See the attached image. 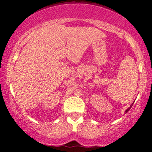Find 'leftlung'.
Wrapping results in <instances>:
<instances>
[{
	"label": "left lung",
	"mask_w": 152,
	"mask_h": 152,
	"mask_svg": "<svg viewBox=\"0 0 152 152\" xmlns=\"http://www.w3.org/2000/svg\"><path fill=\"white\" fill-rule=\"evenodd\" d=\"M132 105H133V104H131V106H130V107H128V109H127V110H125V113H128V111H129V110H130V109H131V107H132Z\"/></svg>",
	"instance_id": "left-lung-1"
}]
</instances>
